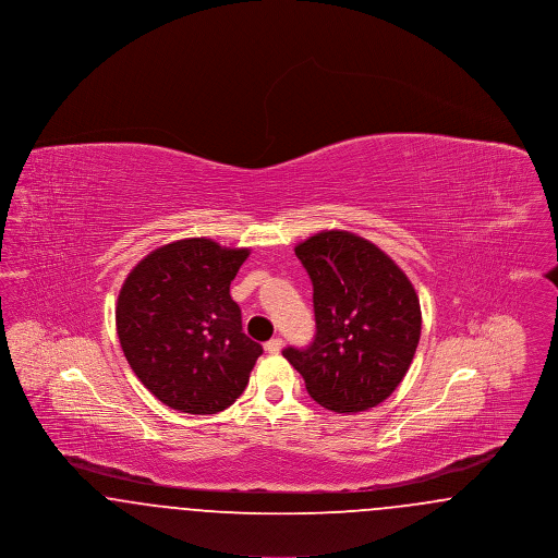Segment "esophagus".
<instances>
[{"mask_svg":"<svg viewBox=\"0 0 558 558\" xmlns=\"http://www.w3.org/2000/svg\"><path fill=\"white\" fill-rule=\"evenodd\" d=\"M280 349H282V339H269L266 343L267 353H271V355H276V353H280Z\"/></svg>","mask_w":558,"mask_h":558,"instance_id":"obj_1","label":"esophagus"}]
</instances>
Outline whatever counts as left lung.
Returning a JSON list of instances; mask_svg holds the SVG:
<instances>
[{
    "label": "left lung",
    "mask_w": 558,
    "mask_h": 558,
    "mask_svg": "<svg viewBox=\"0 0 558 558\" xmlns=\"http://www.w3.org/2000/svg\"><path fill=\"white\" fill-rule=\"evenodd\" d=\"M314 284L316 337L282 355L326 410L364 412L389 398L421 341V303L408 276L371 240L324 230L294 246Z\"/></svg>",
    "instance_id": "left-lung-1"
}]
</instances>
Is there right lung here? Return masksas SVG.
Listing matches in <instances>:
<instances>
[{
	"mask_svg": "<svg viewBox=\"0 0 558 558\" xmlns=\"http://www.w3.org/2000/svg\"><path fill=\"white\" fill-rule=\"evenodd\" d=\"M248 248L186 239L155 248L125 278L117 335L142 385L186 414L230 408L264 347L242 332L230 284Z\"/></svg>",
	"mask_w": 558,
	"mask_h": 558,
	"instance_id": "right-lung-1",
	"label": "right lung"
}]
</instances>
